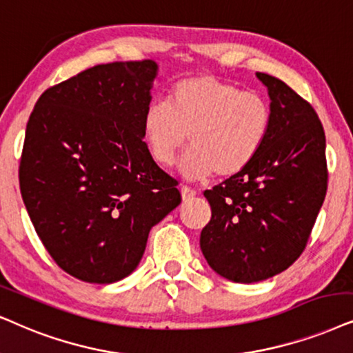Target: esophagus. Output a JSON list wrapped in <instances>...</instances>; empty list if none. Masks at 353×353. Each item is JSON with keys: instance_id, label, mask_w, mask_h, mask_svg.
<instances>
[{"instance_id": "34e87169", "label": "esophagus", "mask_w": 353, "mask_h": 353, "mask_svg": "<svg viewBox=\"0 0 353 353\" xmlns=\"http://www.w3.org/2000/svg\"><path fill=\"white\" fill-rule=\"evenodd\" d=\"M181 194H182V200H184V202H189V200H192L195 197V195H197V192L192 189V187L182 185L181 187Z\"/></svg>"}]
</instances>
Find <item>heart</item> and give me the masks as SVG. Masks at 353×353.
I'll list each match as a JSON object with an SVG mask.
<instances>
[{
	"instance_id": "obj_1",
	"label": "heart",
	"mask_w": 353,
	"mask_h": 353,
	"mask_svg": "<svg viewBox=\"0 0 353 353\" xmlns=\"http://www.w3.org/2000/svg\"><path fill=\"white\" fill-rule=\"evenodd\" d=\"M270 127L265 97L208 74L177 81L168 102H151L141 120L145 143L159 166H172L189 135L192 148L181 166L187 179L239 174L262 150Z\"/></svg>"
}]
</instances>
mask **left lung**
Here are the masks:
<instances>
[{
  "label": "left lung",
  "mask_w": 353,
  "mask_h": 353,
  "mask_svg": "<svg viewBox=\"0 0 353 353\" xmlns=\"http://www.w3.org/2000/svg\"><path fill=\"white\" fill-rule=\"evenodd\" d=\"M272 127L246 169L205 190L212 218L200 233L208 265L238 283L287 270L305 251L327 190L323 123L282 79L257 73Z\"/></svg>",
  "instance_id": "obj_1"
}]
</instances>
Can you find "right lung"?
Masks as SVG:
<instances>
[{
  "mask_svg": "<svg viewBox=\"0 0 353 353\" xmlns=\"http://www.w3.org/2000/svg\"><path fill=\"white\" fill-rule=\"evenodd\" d=\"M156 70L153 60L96 65L48 88L29 117L22 200L57 265L83 282L130 275L150 230L182 200L143 140Z\"/></svg>",
  "mask_w": 353,
  "mask_h": 353,
  "instance_id": "obj_1",
  "label": "right lung"
}]
</instances>
